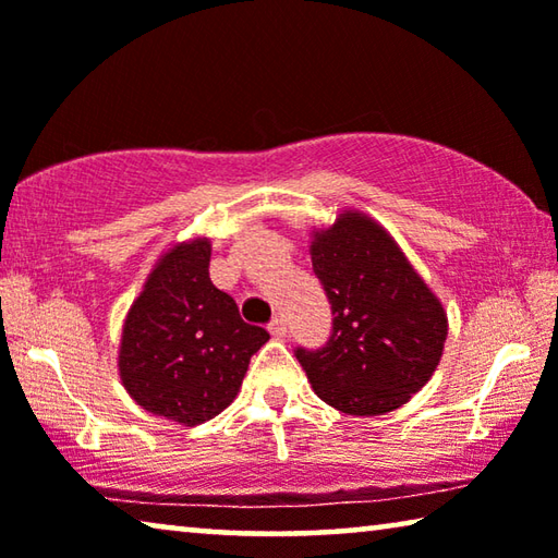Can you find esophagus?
<instances>
[{"label":"esophagus","instance_id":"obj_1","mask_svg":"<svg viewBox=\"0 0 558 558\" xmlns=\"http://www.w3.org/2000/svg\"><path fill=\"white\" fill-rule=\"evenodd\" d=\"M268 329H270V335L272 337H286L288 335V323H286V317H272L270 319V325H268Z\"/></svg>","mask_w":558,"mask_h":558}]
</instances>
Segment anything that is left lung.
I'll return each instance as SVG.
<instances>
[{
    "instance_id": "obj_1",
    "label": "left lung",
    "mask_w": 558,
    "mask_h": 558,
    "mask_svg": "<svg viewBox=\"0 0 558 558\" xmlns=\"http://www.w3.org/2000/svg\"><path fill=\"white\" fill-rule=\"evenodd\" d=\"M310 256L335 315L323 349H298L313 391L349 415L401 409L438 369L446 307L393 235L359 209L310 231Z\"/></svg>"
}]
</instances>
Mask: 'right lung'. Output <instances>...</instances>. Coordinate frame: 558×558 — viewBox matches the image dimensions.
Returning <instances> with one entry per match:
<instances>
[{"mask_svg":"<svg viewBox=\"0 0 558 558\" xmlns=\"http://www.w3.org/2000/svg\"><path fill=\"white\" fill-rule=\"evenodd\" d=\"M211 241H177L157 258L122 323L118 374L140 409L199 426L241 391L251 356L268 342L243 323L231 295L209 278Z\"/></svg>","mask_w":558,"mask_h":558,"instance_id":"add662e5","label":"right lung"}]
</instances>
